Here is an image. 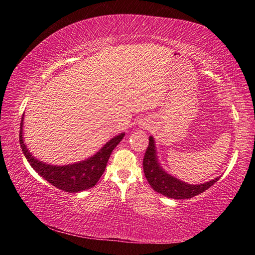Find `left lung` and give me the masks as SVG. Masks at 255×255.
Here are the masks:
<instances>
[{"mask_svg":"<svg viewBox=\"0 0 255 255\" xmlns=\"http://www.w3.org/2000/svg\"><path fill=\"white\" fill-rule=\"evenodd\" d=\"M143 169L150 187L161 195L173 198V199H189V198L199 195L214 185L221 178L218 176L209 182L201 184H188L166 173L157 161L155 141L152 136H149L148 147L144 155Z\"/></svg>","mask_w":255,"mask_h":255,"instance_id":"left-lung-1","label":"left lung"}]
</instances>
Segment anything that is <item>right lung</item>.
I'll return each instance as SVG.
<instances>
[{"mask_svg": "<svg viewBox=\"0 0 255 255\" xmlns=\"http://www.w3.org/2000/svg\"><path fill=\"white\" fill-rule=\"evenodd\" d=\"M22 127L23 116L20 125L19 140L24 156L28 159L32 169L40 176H42L47 182L53 184L54 187L71 193L83 191V190L92 188L97 184L99 179L101 178V175L106 170L108 159H109L112 150L122 141L125 136V133L123 132L114 137L92 157L79 163L57 166L38 161L32 156L23 141Z\"/></svg>", "mask_w": 255, "mask_h": 255, "instance_id": "right-lung-1", "label": "right lung"}]
</instances>
